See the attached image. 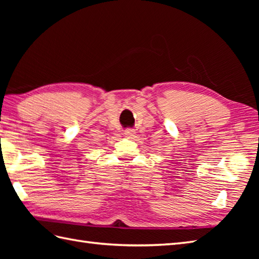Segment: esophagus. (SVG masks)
Here are the masks:
<instances>
[{
	"instance_id": "1",
	"label": "esophagus",
	"mask_w": 259,
	"mask_h": 259,
	"mask_svg": "<svg viewBox=\"0 0 259 259\" xmlns=\"http://www.w3.org/2000/svg\"><path fill=\"white\" fill-rule=\"evenodd\" d=\"M136 135V131L135 129H131V128H128L124 130V136L128 137V138H133V137Z\"/></svg>"
}]
</instances>
